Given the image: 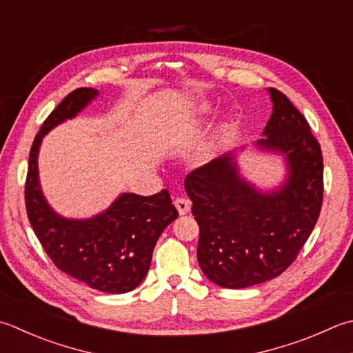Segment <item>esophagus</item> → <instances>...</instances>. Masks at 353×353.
<instances>
[{"label":"esophagus","instance_id":"1","mask_svg":"<svg viewBox=\"0 0 353 353\" xmlns=\"http://www.w3.org/2000/svg\"><path fill=\"white\" fill-rule=\"evenodd\" d=\"M174 206H176V210L179 211V214H181V216H185V214H188L190 210H191V202H190L188 199L177 197L174 200Z\"/></svg>","mask_w":353,"mask_h":353}]
</instances>
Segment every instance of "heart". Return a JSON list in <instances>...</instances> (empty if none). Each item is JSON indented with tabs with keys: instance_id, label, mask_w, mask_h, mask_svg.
Listing matches in <instances>:
<instances>
[{
	"instance_id": "obj_1",
	"label": "heart",
	"mask_w": 353,
	"mask_h": 353,
	"mask_svg": "<svg viewBox=\"0 0 353 353\" xmlns=\"http://www.w3.org/2000/svg\"><path fill=\"white\" fill-rule=\"evenodd\" d=\"M210 112V105L208 103H203V105L199 107V113H208ZM216 141H212L211 143L206 145V147L200 151V161H210V159L214 156V151H216Z\"/></svg>"
}]
</instances>
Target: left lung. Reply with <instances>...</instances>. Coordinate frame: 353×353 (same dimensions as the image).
I'll use <instances>...</instances> for the list:
<instances>
[{
  "label": "left lung",
  "instance_id": "obj_1",
  "mask_svg": "<svg viewBox=\"0 0 353 353\" xmlns=\"http://www.w3.org/2000/svg\"><path fill=\"white\" fill-rule=\"evenodd\" d=\"M272 114L261 153L283 156L286 174L271 190L241 176L236 153H226L185 179L200 228L197 260L217 286L241 289L279 277L296 259L319 220L323 156L309 123L292 102L268 88Z\"/></svg>",
  "mask_w": 353,
  "mask_h": 353
}]
</instances>
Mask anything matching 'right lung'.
I'll use <instances>...</instances> for the list:
<instances>
[{
    "mask_svg": "<svg viewBox=\"0 0 353 353\" xmlns=\"http://www.w3.org/2000/svg\"><path fill=\"white\" fill-rule=\"evenodd\" d=\"M94 88L67 94L41 127L32 145L26 181L29 222L44 251L62 272L107 294L133 291L147 275L156 241L177 219L170 192L153 196L122 192L105 211L88 219H67L54 211L41 190L38 154L43 137L73 119L98 98Z\"/></svg>",
    "mask_w": 353,
    "mask_h": 353,
    "instance_id": "obj_1",
    "label": "right lung"
}]
</instances>
